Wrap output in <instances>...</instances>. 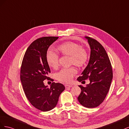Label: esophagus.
Here are the masks:
<instances>
[{"label":"esophagus","mask_w":129,"mask_h":129,"mask_svg":"<svg viewBox=\"0 0 129 129\" xmlns=\"http://www.w3.org/2000/svg\"><path fill=\"white\" fill-rule=\"evenodd\" d=\"M64 86H65V88L66 89H68V88H71L72 87V85H68V84H65Z\"/></svg>","instance_id":"obj_1"}]
</instances>
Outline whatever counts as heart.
Returning a JSON list of instances; mask_svg holds the SVG:
<instances>
[{"label":"heart","mask_w":129,"mask_h":129,"mask_svg":"<svg viewBox=\"0 0 129 129\" xmlns=\"http://www.w3.org/2000/svg\"><path fill=\"white\" fill-rule=\"evenodd\" d=\"M57 51L62 56H68V64H73L77 67H82L88 60L87 50L81 46L72 41L63 43L57 47ZM46 61L50 67L56 69L59 66V57L57 54L49 51L46 55ZM76 74V70L74 67L63 68L57 73L56 79L61 82L71 83L73 77Z\"/></svg>","instance_id":"1"}]
</instances>
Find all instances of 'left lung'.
Returning a JSON list of instances; mask_svg holds the SVG:
<instances>
[{
	"label": "left lung",
	"mask_w": 129,
	"mask_h": 129,
	"mask_svg": "<svg viewBox=\"0 0 129 129\" xmlns=\"http://www.w3.org/2000/svg\"><path fill=\"white\" fill-rule=\"evenodd\" d=\"M91 49L88 66L77 78L79 82L89 79L86 87L79 85L81 92L77 97L83 107L93 108L102 103L110 87L113 77L111 62L102 45L93 38L85 37Z\"/></svg>",
	"instance_id": "8db88e82"
}]
</instances>
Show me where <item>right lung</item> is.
<instances>
[{
    "label": "right lung",
    "instance_id": "1",
    "mask_svg": "<svg viewBox=\"0 0 129 129\" xmlns=\"http://www.w3.org/2000/svg\"><path fill=\"white\" fill-rule=\"evenodd\" d=\"M58 37H45L37 39L27 49L20 69V80L26 97L33 107L42 111L52 110L56 105L58 97L65 87L53 82L50 88L45 86V80L50 70L46 61L49 47Z\"/></svg>",
    "mask_w": 129,
    "mask_h": 129
}]
</instances>
